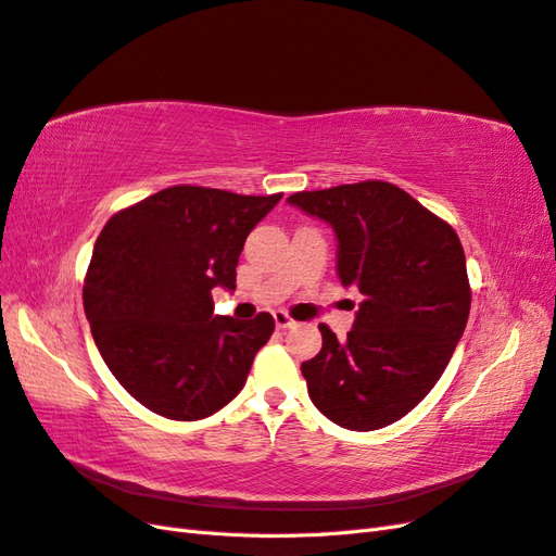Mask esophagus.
<instances>
[{"instance_id": "obj_1", "label": "esophagus", "mask_w": 556, "mask_h": 556, "mask_svg": "<svg viewBox=\"0 0 556 556\" xmlns=\"http://www.w3.org/2000/svg\"><path fill=\"white\" fill-rule=\"evenodd\" d=\"M274 319H276V327L278 329H290V327L296 325V319L288 311H276Z\"/></svg>"}]
</instances>
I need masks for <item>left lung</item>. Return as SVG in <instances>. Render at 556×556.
<instances>
[{"instance_id":"left-lung-1","label":"left lung","mask_w":556,"mask_h":556,"mask_svg":"<svg viewBox=\"0 0 556 556\" xmlns=\"http://www.w3.org/2000/svg\"><path fill=\"white\" fill-rule=\"evenodd\" d=\"M288 201L333 227L339 278L362 294L345 341L319 325L323 350L301 364L311 401L345 429H382L431 392L462 339L470 311L462 241L387 180L294 192Z\"/></svg>"}]
</instances>
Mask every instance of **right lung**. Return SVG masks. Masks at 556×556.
Here are the masks:
<instances>
[{"label":"right lung","instance_id":"right-lung-1","mask_svg":"<svg viewBox=\"0 0 556 556\" xmlns=\"http://www.w3.org/2000/svg\"><path fill=\"white\" fill-rule=\"evenodd\" d=\"M280 197L174 185L109 217L83 306L111 374L148 410L192 422L241 392L276 323L213 315L211 290L237 288L248 233Z\"/></svg>","mask_w":556,"mask_h":556}]
</instances>
